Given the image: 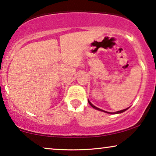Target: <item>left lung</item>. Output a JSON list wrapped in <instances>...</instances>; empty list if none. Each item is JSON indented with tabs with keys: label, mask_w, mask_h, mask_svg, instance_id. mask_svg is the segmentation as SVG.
Returning a JSON list of instances; mask_svg holds the SVG:
<instances>
[{
	"label": "left lung",
	"mask_w": 156,
	"mask_h": 156,
	"mask_svg": "<svg viewBox=\"0 0 156 156\" xmlns=\"http://www.w3.org/2000/svg\"><path fill=\"white\" fill-rule=\"evenodd\" d=\"M88 102H89V104H90V105L92 106L93 108H94L95 109H97V110H99V111H101V112H106V113H108V114H120V113H122V112H125V111H126L128 108H125V109H123V110H121V111H119V112H114V113H110V112H105V111H104V110H101V109H100V108H97V107H96L95 106H94L91 103L90 101H88Z\"/></svg>",
	"instance_id": "left-lung-1"
}]
</instances>
